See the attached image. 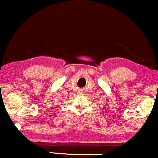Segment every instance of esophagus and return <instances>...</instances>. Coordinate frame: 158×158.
<instances>
[{
  "label": "esophagus",
  "instance_id": "34e87169",
  "mask_svg": "<svg viewBox=\"0 0 158 158\" xmlns=\"http://www.w3.org/2000/svg\"><path fill=\"white\" fill-rule=\"evenodd\" d=\"M82 93H83V92H82Z\"/></svg>",
  "mask_w": 158,
  "mask_h": 158
}]
</instances>
